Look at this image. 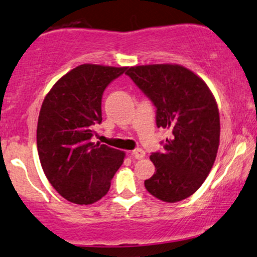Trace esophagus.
<instances>
[{"label": "esophagus", "instance_id": "obj_1", "mask_svg": "<svg viewBox=\"0 0 257 257\" xmlns=\"http://www.w3.org/2000/svg\"><path fill=\"white\" fill-rule=\"evenodd\" d=\"M132 156H134L135 159L141 160V159H143L144 156H146V152H144V150H142V149H136V150H134V152H132Z\"/></svg>", "mask_w": 257, "mask_h": 257}]
</instances>
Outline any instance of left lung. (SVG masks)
<instances>
[{
    "label": "left lung",
    "mask_w": 257,
    "mask_h": 257,
    "mask_svg": "<svg viewBox=\"0 0 257 257\" xmlns=\"http://www.w3.org/2000/svg\"><path fill=\"white\" fill-rule=\"evenodd\" d=\"M126 74L156 107V125L168 128L164 153H153L150 195L174 203L200 189L212 170L220 143L218 104L202 78L184 66L159 63L130 67Z\"/></svg>",
    "instance_id": "8db88e82"
}]
</instances>
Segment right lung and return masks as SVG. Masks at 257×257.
Listing matches in <instances>:
<instances>
[{
    "label": "right lung",
    "mask_w": 257,
    "mask_h": 257,
    "mask_svg": "<svg viewBox=\"0 0 257 257\" xmlns=\"http://www.w3.org/2000/svg\"><path fill=\"white\" fill-rule=\"evenodd\" d=\"M127 67L84 63L54 84L37 123V149L45 177L63 198L91 204L110 188L125 153L93 143V126L102 121L105 87Z\"/></svg>",
    "instance_id": "1"
}]
</instances>
